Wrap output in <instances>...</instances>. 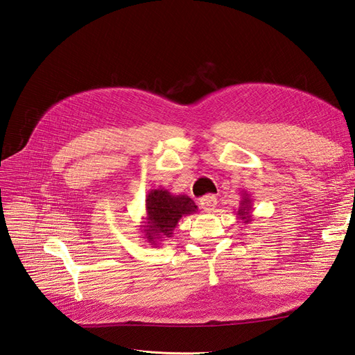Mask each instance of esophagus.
Segmentation results:
<instances>
[{
	"label": "esophagus",
	"instance_id": "1",
	"mask_svg": "<svg viewBox=\"0 0 355 355\" xmlns=\"http://www.w3.org/2000/svg\"><path fill=\"white\" fill-rule=\"evenodd\" d=\"M216 204H218V198L213 194H207L200 198V207L206 211H211L214 207H216Z\"/></svg>",
	"mask_w": 355,
	"mask_h": 355
}]
</instances>
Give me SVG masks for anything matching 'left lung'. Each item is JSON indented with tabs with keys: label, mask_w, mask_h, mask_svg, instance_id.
Listing matches in <instances>:
<instances>
[{
	"label": "left lung",
	"mask_w": 355,
	"mask_h": 355,
	"mask_svg": "<svg viewBox=\"0 0 355 355\" xmlns=\"http://www.w3.org/2000/svg\"><path fill=\"white\" fill-rule=\"evenodd\" d=\"M252 204H253V200L250 198V196L247 194V192H243L240 207L237 211V218L245 225L252 222Z\"/></svg>",
	"instance_id": "obj_1"
}]
</instances>
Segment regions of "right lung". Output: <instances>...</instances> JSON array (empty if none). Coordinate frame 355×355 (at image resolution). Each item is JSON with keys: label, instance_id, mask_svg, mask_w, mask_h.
Here are the masks:
<instances>
[{"label": "right lung", "instance_id": "obj_1", "mask_svg": "<svg viewBox=\"0 0 355 355\" xmlns=\"http://www.w3.org/2000/svg\"><path fill=\"white\" fill-rule=\"evenodd\" d=\"M198 207L188 196H176L168 192V189L157 188L148 191L145 198V216L141 222V232L145 241L157 247L158 241L173 237V231L178 227V222L197 213Z\"/></svg>", "mask_w": 355, "mask_h": 355}]
</instances>
